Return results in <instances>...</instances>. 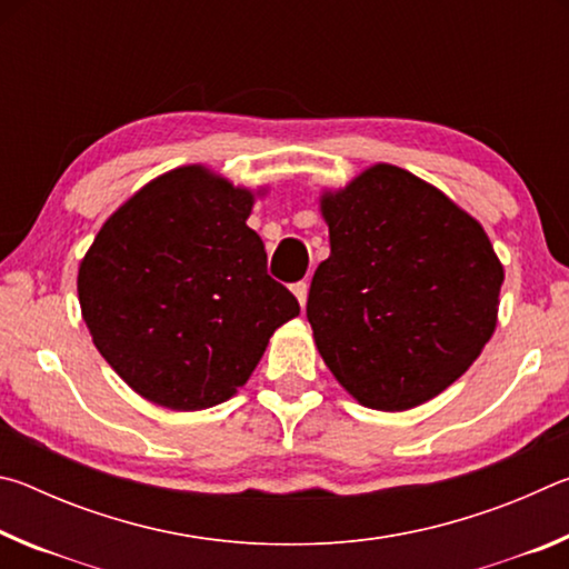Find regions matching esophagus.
I'll return each instance as SVG.
<instances>
[{
  "label": "esophagus",
  "mask_w": 569,
  "mask_h": 569,
  "mask_svg": "<svg viewBox=\"0 0 569 569\" xmlns=\"http://www.w3.org/2000/svg\"><path fill=\"white\" fill-rule=\"evenodd\" d=\"M293 293H296V298H298V303L306 306V301H308V283H306V281L293 283Z\"/></svg>",
  "instance_id": "34e87169"
}]
</instances>
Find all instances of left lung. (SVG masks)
Listing matches in <instances>:
<instances>
[{"instance_id": "obj_1", "label": "left lung", "mask_w": 569, "mask_h": 569, "mask_svg": "<svg viewBox=\"0 0 569 569\" xmlns=\"http://www.w3.org/2000/svg\"><path fill=\"white\" fill-rule=\"evenodd\" d=\"M331 256L306 316L336 381L407 411L465 373L497 329L505 268L479 220L409 170L366 168L321 196Z\"/></svg>"}]
</instances>
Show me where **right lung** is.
Returning <instances> with one entry per match:
<instances>
[{
    "label": "right lung",
    "instance_id": "right-lung-1",
    "mask_svg": "<svg viewBox=\"0 0 569 569\" xmlns=\"http://www.w3.org/2000/svg\"><path fill=\"white\" fill-rule=\"evenodd\" d=\"M253 203L248 188L182 166L124 200L94 236L77 273L82 319L142 399L172 411L228 401L301 311L246 226Z\"/></svg>",
    "mask_w": 569,
    "mask_h": 569
}]
</instances>
